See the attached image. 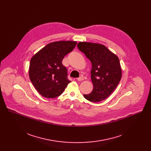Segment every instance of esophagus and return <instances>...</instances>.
<instances>
[{
	"label": "esophagus",
	"mask_w": 151,
	"mask_h": 151,
	"mask_svg": "<svg viewBox=\"0 0 151 151\" xmlns=\"http://www.w3.org/2000/svg\"><path fill=\"white\" fill-rule=\"evenodd\" d=\"M77 80H78V81H83V78L82 76L79 77V78H77Z\"/></svg>",
	"instance_id": "34e87169"
}]
</instances>
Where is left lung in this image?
<instances>
[{"instance_id":"obj_1","label":"left lung","mask_w":151,"mask_h":151,"mask_svg":"<svg viewBox=\"0 0 151 151\" xmlns=\"http://www.w3.org/2000/svg\"><path fill=\"white\" fill-rule=\"evenodd\" d=\"M78 48L92 64L91 78L93 90L90 94H83V97L92 102L105 100L115 90L121 78L118 57L99 44L81 42Z\"/></svg>"}]
</instances>
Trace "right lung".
Returning a JSON list of instances; mask_svg holds the SVG:
<instances>
[{
    "instance_id": "1",
    "label": "right lung",
    "mask_w": 151,
    "mask_h": 151,
    "mask_svg": "<svg viewBox=\"0 0 151 151\" xmlns=\"http://www.w3.org/2000/svg\"><path fill=\"white\" fill-rule=\"evenodd\" d=\"M75 41L50 43L31 59L29 77L39 93L47 98L60 96L70 81L67 68L63 65V58L76 45Z\"/></svg>"
}]
</instances>
